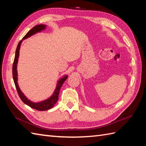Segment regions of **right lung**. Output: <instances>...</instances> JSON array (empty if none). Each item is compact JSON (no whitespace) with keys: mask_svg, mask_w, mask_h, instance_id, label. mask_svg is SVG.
I'll return each mask as SVG.
<instances>
[{"mask_svg":"<svg viewBox=\"0 0 146 146\" xmlns=\"http://www.w3.org/2000/svg\"><path fill=\"white\" fill-rule=\"evenodd\" d=\"M46 25H45V24H39V25L35 26L34 27H33L29 31H28V33L26 34L25 36L23 38V39L19 41L17 46L16 50H15L14 61L13 63V66H12V76H13V80L15 85V88H16V90L18 93V95L19 96L21 100L23 101L24 104H26L27 105H28V106H29L30 107L39 111L47 110L54 107V105L56 104V103L58 100V96H59V93H60V88L61 87V86L63 85V83L65 82V80L67 79L68 75H64L63 78H61V79L58 80L56 85V87L54 90L53 94H52L50 97L39 102H33L32 101H31L30 100H29V99L27 98L25 95H24V94L22 92L19 86L18 85L17 66L19 56V50H20L21 45L23 40L29 38V37L35 35L36 33L41 32L42 31L46 29Z\"/></svg>","mask_w":146,"mask_h":146,"instance_id":"add662e5","label":"right lung"}]
</instances>
